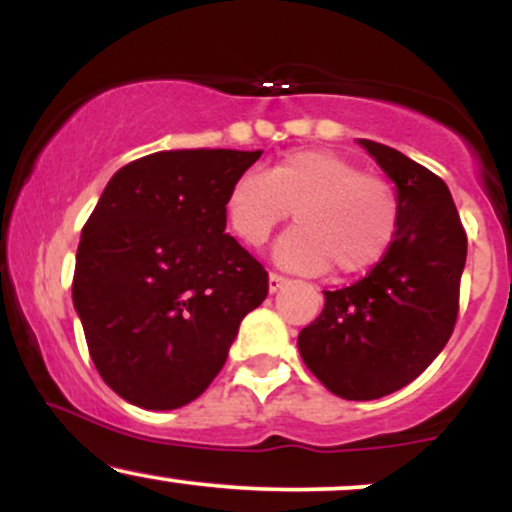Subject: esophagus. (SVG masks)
Returning <instances> with one entry per match:
<instances>
[{"label":"esophagus","instance_id":"obj_1","mask_svg":"<svg viewBox=\"0 0 512 512\" xmlns=\"http://www.w3.org/2000/svg\"><path fill=\"white\" fill-rule=\"evenodd\" d=\"M286 286V279L284 276H279V274H269V293H276L279 289H284Z\"/></svg>","mask_w":512,"mask_h":512}]
</instances>
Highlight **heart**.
<instances>
[{
	"label": "heart",
	"mask_w": 512,
	"mask_h": 512,
	"mask_svg": "<svg viewBox=\"0 0 512 512\" xmlns=\"http://www.w3.org/2000/svg\"><path fill=\"white\" fill-rule=\"evenodd\" d=\"M291 211L298 226L276 243L274 260L301 274L366 272L390 250L399 221L392 187L327 149H298L264 175L243 173L223 202L228 231L248 248H262Z\"/></svg>",
	"instance_id": "obj_1"
}]
</instances>
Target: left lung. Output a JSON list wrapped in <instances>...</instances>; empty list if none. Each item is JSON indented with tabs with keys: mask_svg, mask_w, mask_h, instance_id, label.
I'll use <instances>...</instances> for the list:
<instances>
[{
	"mask_svg": "<svg viewBox=\"0 0 512 512\" xmlns=\"http://www.w3.org/2000/svg\"><path fill=\"white\" fill-rule=\"evenodd\" d=\"M358 144L395 182V240L361 281L325 291V308L298 334V351L327 390L366 402L419 378L448 344L467 236L438 175L385 144Z\"/></svg>",
	"mask_w": 512,
	"mask_h": 512,
	"instance_id": "8db88e82",
	"label": "left lung"
}]
</instances>
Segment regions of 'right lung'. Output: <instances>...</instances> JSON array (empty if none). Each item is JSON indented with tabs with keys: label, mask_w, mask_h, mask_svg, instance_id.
I'll return each mask as SVG.
<instances>
[{
	"label": "right lung",
	"mask_w": 512,
	"mask_h": 512,
	"mask_svg": "<svg viewBox=\"0 0 512 512\" xmlns=\"http://www.w3.org/2000/svg\"><path fill=\"white\" fill-rule=\"evenodd\" d=\"M262 151H158L120 168L88 216L72 301L101 378L129 404L178 409L207 390L262 264L226 233L228 190Z\"/></svg>",
	"instance_id": "add662e5"
}]
</instances>
